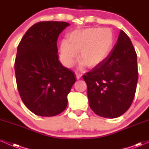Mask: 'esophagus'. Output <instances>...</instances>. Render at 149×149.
<instances>
[{"mask_svg": "<svg viewBox=\"0 0 149 149\" xmlns=\"http://www.w3.org/2000/svg\"><path fill=\"white\" fill-rule=\"evenodd\" d=\"M76 75L77 79H79V78H80V77L83 76V74H82V73L80 71H76Z\"/></svg>", "mask_w": 149, "mask_h": 149, "instance_id": "obj_1", "label": "esophagus"}]
</instances>
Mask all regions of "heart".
I'll list each match as a JSON object with an SVG mask.
<instances>
[{
  "mask_svg": "<svg viewBox=\"0 0 149 149\" xmlns=\"http://www.w3.org/2000/svg\"><path fill=\"white\" fill-rule=\"evenodd\" d=\"M67 38L68 40H61L60 45V59L67 67L73 64L78 52L82 64L95 67L109 56L114 42L110 29L95 27L72 31Z\"/></svg>",
  "mask_w": 149,
  "mask_h": 149,
  "instance_id": "heart-1",
  "label": "heart"
}]
</instances>
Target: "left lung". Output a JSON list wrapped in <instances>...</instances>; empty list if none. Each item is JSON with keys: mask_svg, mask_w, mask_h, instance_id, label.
I'll use <instances>...</instances> for the list:
<instances>
[{"mask_svg": "<svg viewBox=\"0 0 149 149\" xmlns=\"http://www.w3.org/2000/svg\"><path fill=\"white\" fill-rule=\"evenodd\" d=\"M83 78L88 86L89 105L97 115L115 118L129 109L137 84V58L123 31L109 56Z\"/></svg>", "mask_w": 149, "mask_h": 149, "instance_id": "obj_1", "label": "left lung"}]
</instances>
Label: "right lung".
Listing matches in <instances>:
<instances>
[{
    "instance_id": "obj_1",
    "label": "right lung",
    "mask_w": 149,
    "mask_h": 149,
    "mask_svg": "<svg viewBox=\"0 0 149 149\" xmlns=\"http://www.w3.org/2000/svg\"><path fill=\"white\" fill-rule=\"evenodd\" d=\"M69 25L65 22H38L17 47L15 71L18 91L24 105L36 115L57 116L67 106L76 78L59 61L57 41Z\"/></svg>"
}]
</instances>
